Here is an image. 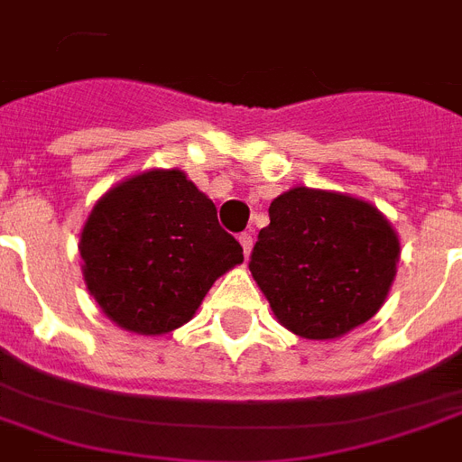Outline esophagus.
Returning a JSON list of instances; mask_svg holds the SVG:
<instances>
[{
  "instance_id": "34e87169",
  "label": "esophagus",
  "mask_w": 462,
  "mask_h": 462,
  "mask_svg": "<svg viewBox=\"0 0 462 462\" xmlns=\"http://www.w3.org/2000/svg\"><path fill=\"white\" fill-rule=\"evenodd\" d=\"M238 241H241V245H244L245 258H248V255H251V248H253V236L251 234H241V236H238Z\"/></svg>"
}]
</instances>
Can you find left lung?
Returning <instances> with one entry per match:
<instances>
[{
    "mask_svg": "<svg viewBox=\"0 0 462 462\" xmlns=\"http://www.w3.org/2000/svg\"><path fill=\"white\" fill-rule=\"evenodd\" d=\"M248 268L277 321L326 341L383 307L400 263V238L373 204L292 187L270 204Z\"/></svg>",
    "mask_w": 462,
    "mask_h": 462,
    "instance_id": "obj_1",
    "label": "left lung"
}]
</instances>
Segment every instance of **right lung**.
Wrapping results in <instances>:
<instances>
[{
  "label": "right lung",
  "mask_w": 462,
  "mask_h": 462,
  "mask_svg": "<svg viewBox=\"0 0 462 462\" xmlns=\"http://www.w3.org/2000/svg\"><path fill=\"white\" fill-rule=\"evenodd\" d=\"M82 275L114 324L161 336L187 324L244 248L182 170H148L95 204L79 234Z\"/></svg>",
  "instance_id": "add662e5"
}]
</instances>
